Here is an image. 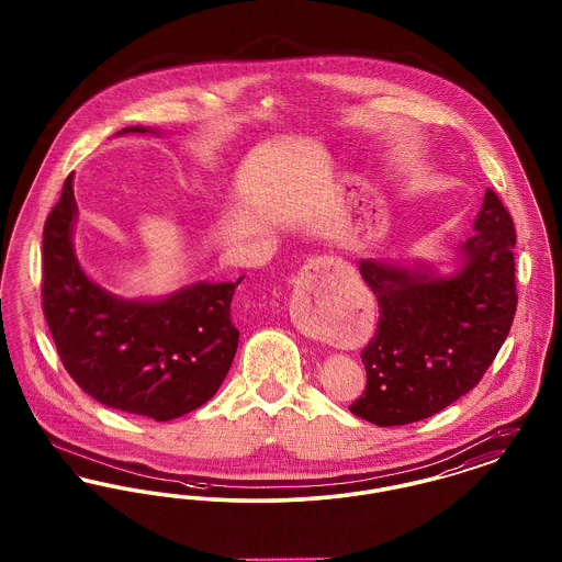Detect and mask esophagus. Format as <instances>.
Instances as JSON below:
<instances>
[{"instance_id":"obj_1","label":"esophagus","mask_w":562,"mask_h":562,"mask_svg":"<svg viewBox=\"0 0 562 562\" xmlns=\"http://www.w3.org/2000/svg\"><path fill=\"white\" fill-rule=\"evenodd\" d=\"M339 273H344V263L337 261V259H333V257H316V259H312V261L303 268L301 280L296 282L299 289H301V293L294 294L293 303H291V316H293V322L303 333H307V335H312V337H321V339H324V330H322L318 324H314V322L310 321L307 314H305V294L310 293V289H312L318 280H322V278H333V276H339Z\"/></svg>"}]
</instances>
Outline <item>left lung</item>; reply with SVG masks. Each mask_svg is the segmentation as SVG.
Masks as SVG:
<instances>
[{
  "mask_svg": "<svg viewBox=\"0 0 562 562\" xmlns=\"http://www.w3.org/2000/svg\"><path fill=\"white\" fill-rule=\"evenodd\" d=\"M474 229L459 248L463 268L451 278L360 261L379 324L360 353L367 387L349 406L353 415L381 428L422 422L474 390L493 364L518 303L516 229L493 189Z\"/></svg>",
  "mask_w": 562,
  "mask_h": 562,
  "instance_id": "obj_1",
  "label": "left lung"
}]
</instances>
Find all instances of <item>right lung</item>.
Instances as JSON below:
<instances>
[{"instance_id": "obj_1", "label": "right lung", "mask_w": 562, "mask_h": 562, "mask_svg": "<svg viewBox=\"0 0 562 562\" xmlns=\"http://www.w3.org/2000/svg\"><path fill=\"white\" fill-rule=\"evenodd\" d=\"M122 133H147L131 126ZM74 175L44 223L42 307L65 371L94 401L170 422L211 401L240 330L236 282H198L160 301H124L97 286L76 259Z\"/></svg>"}]
</instances>
